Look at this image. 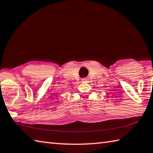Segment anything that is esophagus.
Here are the masks:
<instances>
[{"mask_svg":"<svg viewBox=\"0 0 153 153\" xmlns=\"http://www.w3.org/2000/svg\"><path fill=\"white\" fill-rule=\"evenodd\" d=\"M88 77H85V78H84V79H82V82H87L88 81Z\"/></svg>","mask_w":153,"mask_h":153,"instance_id":"34e87169","label":"esophagus"}]
</instances>
